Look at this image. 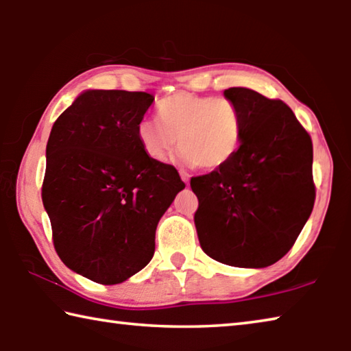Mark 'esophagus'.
Returning a JSON list of instances; mask_svg holds the SVG:
<instances>
[{
    "label": "esophagus",
    "instance_id": "1",
    "mask_svg": "<svg viewBox=\"0 0 351 351\" xmlns=\"http://www.w3.org/2000/svg\"><path fill=\"white\" fill-rule=\"evenodd\" d=\"M180 176H181V180L187 184L189 186V180H190V176H189V173H186V171H180Z\"/></svg>",
    "mask_w": 351,
    "mask_h": 351
}]
</instances>
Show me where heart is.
<instances>
[{
    "label": "heart",
    "mask_w": 351,
    "mask_h": 351,
    "mask_svg": "<svg viewBox=\"0 0 351 351\" xmlns=\"http://www.w3.org/2000/svg\"><path fill=\"white\" fill-rule=\"evenodd\" d=\"M158 119H142L136 130L147 156L158 162L167 161L178 139L184 165L213 170L228 162L241 142V111L229 97L175 93L159 102Z\"/></svg>",
    "instance_id": "1"
}]
</instances>
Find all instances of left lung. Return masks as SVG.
<instances>
[{"mask_svg":"<svg viewBox=\"0 0 351 351\" xmlns=\"http://www.w3.org/2000/svg\"><path fill=\"white\" fill-rule=\"evenodd\" d=\"M224 97L241 111V142L221 167L190 180L199 201L195 226L213 260L266 268L293 247L311 215V138L282 100L249 88H229Z\"/></svg>","mask_w":351,"mask_h":351,"instance_id":"left-lung-1","label":"left lung"}]
</instances>
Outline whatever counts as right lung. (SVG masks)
<instances>
[{"label": "right lung", "instance_id": "obj_1", "mask_svg": "<svg viewBox=\"0 0 351 351\" xmlns=\"http://www.w3.org/2000/svg\"><path fill=\"white\" fill-rule=\"evenodd\" d=\"M153 100L139 91H83L51 130L41 198L52 240L63 263L93 282L122 283L148 265L159 219L186 187L138 139Z\"/></svg>", "mask_w": 351, "mask_h": 351}]
</instances>
